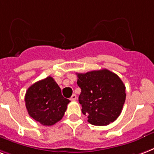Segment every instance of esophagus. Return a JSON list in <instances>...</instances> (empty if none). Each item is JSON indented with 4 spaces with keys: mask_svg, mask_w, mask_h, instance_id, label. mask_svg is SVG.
<instances>
[{
    "mask_svg": "<svg viewBox=\"0 0 154 154\" xmlns=\"http://www.w3.org/2000/svg\"><path fill=\"white\" fill-rule=\"evenodd\" d=\"M77 100V95L76 94H72L71 96V98H70V100H72V101H74V100Z\"/></svg>",
    "mask_w": 154,
    "mask_h": 154,
    "instance_id": "1",
    "label": "esophagus"
}]
</instances>
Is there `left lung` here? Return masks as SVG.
I'll return each mask as SVG.
<instances>
[{"instance_id":"1","label":"left lung","mask_w":154,"mask_h":154,"mask_svg":"<svg viewBox=\"0 0 154 154\" xmlns=\"http://www.w3.org/2000/svg\"><path fill=\"white\" fill-rule=\"evenodd\" d=\"M81 88L79 103L88 122L94 126H107L122 112L126 100V86L117 74L108 69L77 73Z\"/></svg>"}]
</instances>
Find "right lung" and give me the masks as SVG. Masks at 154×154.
<instances>
[{
    "label": "right lung",
    "mask_w": 154,
    "mask_h": 154,
    "mask_svg": "<svg viewBox=\"0 0 154 154\" xmlns=\"http://www.w3.org/2000/svg\"><path fill=\"white\" fill-rule=\"evenodd\" d=\"M69 102L51 77L34 83L25 94L28 114L43 126H52L61 120Z\"/></svg>",
    "instance_id": "right-lung-1"
}]
</instances>
